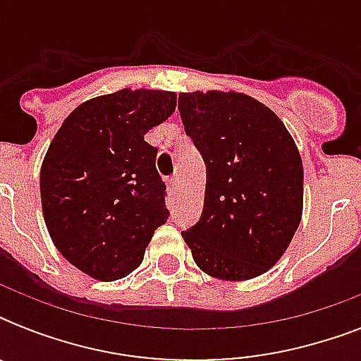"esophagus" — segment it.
<instances>
[{
    "instance_id": "esophagus-1",
    "label": "esophagus",
    "mask_w": 361,
    "mask_h": 361,
    "mask_svg": "<svg viewBox=\"0 0 361 361\" xmlns=\"http://www.w3.org/2000/svg\"><path fill=\"white\" fill-rule=\"evenodd\" d=\"M178 187H180V178H178V176H172L169 180V189L172 192H176L178 191Z\"/></svg>"
}]
</instances>
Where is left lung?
I'll use <instances>...</instances> for the list:
<instances>
[{
  "instance_id": "8db88e82",
  "label": "left lung",
  "mask_w": 361,
  "mask_h": 361,
  "mask_svg": "<svg viewBox=\"0 0 361 361\" xmlns=\"http://www.w3.org/2000/svg\"><path fill=\"white\" fill-rule=\"evenodd\" d=\"M178 110L206 163L202 217L181 232L195 262L215 279L266 274L302 221L296 142L275 112L245 93H180Z\"/></svg>"
}]
</instances>
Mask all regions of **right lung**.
Wrapping results in <instances>:
<instances>
[{
	"mask_svg": "<svg viewBox=\"0 0 361 361\" xmlns=\"http://www.w3.org/2000/svg\"><path fill=\"white\" fill-rule=\"evenodd\" d=\"M174 110V92L125 87L76 106L50 142L41 166L48 234L93 279L127 277L169 219L157 147L144 135Z\"/></svg>",
	"mask_w": 361,
	"mask_h": 361,
	"instance_id": "right-lung-1",
	"label": "right lung"
}]
</instances>
